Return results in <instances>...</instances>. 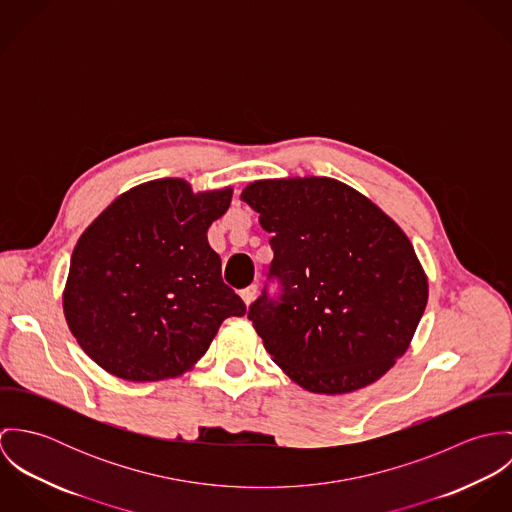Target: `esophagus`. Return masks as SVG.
<instances>
[{
	"label": "esophagus",
	"mask_w": 512,
	"mask_h": 512,
	"mask_svg": "<svg viewBox=\"0 0 512 512\" xmlns=\"http://www.w3.org/2000/svg\"><path fill=\"white\" fill-rule=\"evenodd\" d=\"M256 293H258V286H250V288H246V290H242L240 293V297H242V301L246 303V305H250L254 299H256Z\"/></svg>",
	"instance_id": "obj_1"
}]
</instances>
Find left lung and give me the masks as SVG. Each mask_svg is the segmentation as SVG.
<instances>
[{
  "mask_svg": "<svg viewBox=\"0 0 512 512\" xmlns=\"http://www.w3.org/2000/svg\"><path fill=\"white\" fill-rule=\"evenodd\" d=\"M240 199L272 234L266 292L248 311L272 361L313 394H349L402 357L428 303V276L406 232L331 177L248 183Z\"/></svg>",
  "mask_w": 512,
  "mask_h": 512,
  "instance_id": "8db88e82",
  "label": "left lung"
}]
</instances>
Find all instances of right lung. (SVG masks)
Returning <instances> with one entry per match:
<instances>
[{"instance_id": "obj_1", "label": "right lung", "mask_w": 512, "mask_h": 512, "mask_svg": "<svg viewBox=\"0 0 512 512\" xmlns=\"http://www.w3.org/2000/svg\"><path fill=\"white\" fill-rule=\"evenodd\" d=\"M230 201L232 187L195 193L185 179H153L86 226L63 311L96 365L132 382L177 378L201 361L226 317L246 313L207 240Z\"/></svg>"}]
</instances>
